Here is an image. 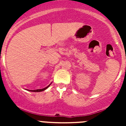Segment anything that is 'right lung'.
<instances>
[{
    "mask_svg": "<svg viewBox=\"0 0 126 126\" xmlns=\"http://www.w3.org/2000/svg\"><path fill=\"white\" fill-rule=\"evenodd\" d=\"M50 84H51V83H50ZM50 84L49 85H48L47 87H46V88H43V89H38V90H31V91H33V92H40V91H44V90H46L47 88L48 87H49V86L50 85Z\"/></svg>",
    "mask_w": 126,
    "mask_h": 126,
    "instance_id": "add662e5",
    "label": "right lung"
}]
</instances>
